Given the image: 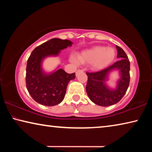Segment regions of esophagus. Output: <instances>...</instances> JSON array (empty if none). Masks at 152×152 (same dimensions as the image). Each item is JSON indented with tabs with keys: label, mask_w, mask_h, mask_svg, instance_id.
Masks as SVG:
<instances>
[{
	"label": "esophagus",
	"mask_w": 152,
	"mask_h": 152,
	"mask_svg": "<svg viewBox=\"0 0 152 152\" xmlns=\"http://www.w3.org/2000/svg\"><path fill=\"white\" fill-rule=\"evenodd\" d=\"M83 72V71H82V70H77V71H76V75L77 76V75H78V74L79 73H80V72Z\"/></svg>",
	"instance_id": "obj_1"
}]
</instances>
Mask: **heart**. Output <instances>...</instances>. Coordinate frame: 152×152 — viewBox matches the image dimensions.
<instances>
[{"label": "heart", "mask_w": 152, "mask_h": 152, "mask_svg": "<svg viewBox=\"0 0 152 152\" xmlns=\"http://www.w3.org/2000/svg\"><path fill=\"white\" fill-rule=\"evenodd\" d=\"M116 57V51L113 48L94 46L83 50L75 57L71 58V61L77 64H90L94 70H101L109 66Z\"/></svg>", "instance_id": "b5f03b06"}]
</instances>
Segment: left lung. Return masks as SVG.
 <instances>
[{
  "instance_id": "8db88e82",
  "label": "left lung",
  "mask_w": 152,
  "mask_h": 152,
  "mask_svg": "<svg viewBox=\"0 0 152 152\" xmlns=\"http://www.w3.org/2000/svg\"><path fill=\"white\" fill-rule=\"evenodd\" d=\"M117 56L120 60L113 65L97 72H86L88 82L86 86L87 94L92 102L102 107H108L120 101L129 87L130 81V62L123 49L116 45ZM118 70L120 78L115 89L107 85L110 74Z\"/></svg>"
}]
</instances>
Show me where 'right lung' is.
Instances as JSON below:
<instances>
[{"label":"right lung","instance_id":"add662e5","mask_svg":"<svg viewBox=\"0 0 152 152\" xmlns=\"http://www.w3.org/2000/svg\"><path fill=\"white\" fill-rule=\"evenodd\" d=\"M70 40L53 38L34 49L27 60L26 86L34 101L45 106L60 104L65 96L68 82L76 78L75 73L68 74L63 69L46 73L42 68L45 58L58 56L61 50L71 47Z\"/></svg>","mask_w":152,"mask_h":152}]
</instances>
